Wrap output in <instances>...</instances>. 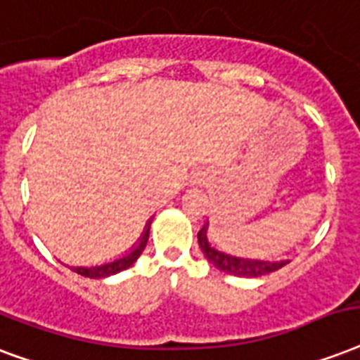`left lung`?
<instances>
[{"label": "left lung", "mask_w": 360, "mask_h": 360, "mask_svg": "<svg viewBox=\"0 0 360 360\" xmlns=\"http://www.w3.org/2000/svg\"><path fill=\"white\" fill-rule=\"evenodd\" d=\"M207 226L210 224L205 223L198 232V245L205 259L210 260V264L224 274L238 276V278H260L290 262V259H259V257H241V255L221 251L215 245H211L207 240Z\"/></svg>", "instance_id": "obj_1"}]
</instances>
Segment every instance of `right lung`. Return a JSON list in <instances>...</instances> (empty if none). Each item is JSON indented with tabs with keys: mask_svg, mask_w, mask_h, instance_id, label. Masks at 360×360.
I'll use <instances>...</instances> for the list:
<instances>
[{
	"mask_svg": "<svg viewBox=\"0 0 360 360\" xmlns=\"http://www.w3.org/2000/svg\"><path fill=\"white\" fill-rule=\"evenodd\" d=\"M150 221H147L143 229V234L139 236V240L134 247H131L130 251L124 255H120L119 259L109 260V262H103V264H94V266H68L71 271H75L79 276H84V278L90 279H103L109 278V276H115V274H119V271L126 270V268H130L137 259H139V255L143 253L145 245H147V240H149V230H150Z\"/></svg>",
	"mask_w": 360,
	"mask_h": 360,
	"instance_id": "obj_1",
	"label": "right lung"
}]
</instances>
